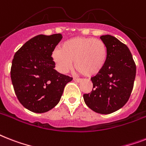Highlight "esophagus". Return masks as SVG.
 Here are the masks:
<instances>
[{"label": "esophagus", "instance_id": "1", "mask_svg": "<svg viewBox=\"0 0 146 146\" xmlns=\"http://www.w3.org/2000/svg\"><path fill=\"white\" fill-rule=\"evenodd\" d=\"M73 80L75 82H80L82 81V79H79V78H73Z\"/></svg>", "mask_w": 146, "mask_h": 146}]
</instances>
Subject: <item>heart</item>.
<instances>
[{
  "label": "heart",
  "mask_w": 146,
  "mask_h": 146,
  "mask_svg": "<svg viewBox=\"0 0 146 146\" xmlns=\"http://www.w3.org/2000/svg\"><path fill=\"white\" fill-rule=\"evenodd\" d=\"M107 56V46L103 40L85 36L66 40L52 54L61 73H67L73 67L74 61L77 71L86 76H93L100 73L106 64Z\"/></svg>",
  "instance_id": "obj_1"
}]
</instances>
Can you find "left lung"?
Masks as SVG:
<instances>
[{"mask_svg": "<svg viewBox=\"0 0 146 146\" xmlns=\"http://www.w3.org/2000/svg\"><path fill=\"white\" fill-rule=\"evenodd\" d=\"M108 49L104 68L91 78L93 88L83 95L85 104L100 114H110L126 104L134 83L137 67L128 47L111 35L100 36Z\"/></svg>", "mask_w": 146, "mask_h": 146, "instance_id": "left-lung-1", "label": "left lung"}]
</instances>
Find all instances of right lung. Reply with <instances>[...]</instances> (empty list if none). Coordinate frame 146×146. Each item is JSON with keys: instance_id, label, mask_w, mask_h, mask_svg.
<instances>
[{"instance_id": "add662e5", "label": "right lung", "mask_w": 146, "mask_h": 146, "mask_svg": "<svg viewBox=\"0 0 146 146\" xmlns=\"http://www.w3.org/2000/svg\"><path fill=\"white\" fill-rule=\"evenodd\" d=\"M62 39L61 34H40L15 52L10 76L18 100L36 113L52 110L61 100L65 85L73 78L54 69L52 52Z\"/></svg>"}]
</instances>
